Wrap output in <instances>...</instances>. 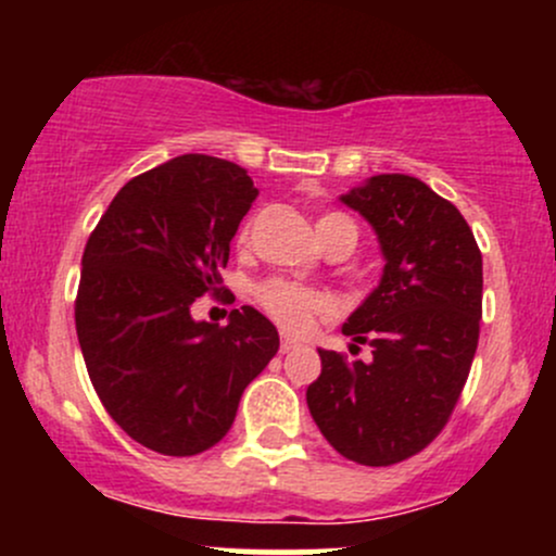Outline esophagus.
Returning <instances> with one entry per match:
<instances>
[{"mask_svg": "<svg viewBox=\"0 0 556 556\" xmlns=\"http://www.w3.org/2000/svg\"><path fill=\"white\" fill-rule=\"evenodd\" d=\"M295 348H300V342L290 340V337H285L282 344H279V353H290V350H295Z\"/></svg>", "mask_w": 556, "mask_h": 556, "instance_id": "obj_1", "label": "esophagus"}]
</instances>
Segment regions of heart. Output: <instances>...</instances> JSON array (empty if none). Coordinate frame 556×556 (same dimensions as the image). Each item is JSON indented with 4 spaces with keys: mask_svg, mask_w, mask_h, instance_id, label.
Wrapping results in <instances>:
<instances>
[{
    "mask_svg": "<svg viewBox=\"0 0 556 556\" xmlns=\"http://www.w3.org/2000/svg\"><path fill=\"white\" fill-rule=\"evenodd\" d=\"M334 219H348L342 214H327L318 219L316 227H321L324 222ZM248 225L240 229L238 240H248ZM256 300L261 308L269 314L274 321L279 324L285 331H292V334H303L316 324V318L329 314V300L321 295V292L308 290V287H300L295 282H287V279H269L256 290Z\"/></svg>",
    "mask_w": 556,
    "mask_h": 556,
    "instance_id": "1",
    "label": "heart"
}]
</instances>
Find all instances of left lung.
<instances>
[{"mask_svg": "<svg viewBox=\"0 0 556 556\" xmlns=\"http://www.w3.org/2000/svg\"><path fill=\"white\" fill-rule=\"evenodd\" d=\"M379 238L384 274L344 321L371 361L318 350L321 376L305 400L348 460L394 465L444 429L478 348L483 261L463 214L410 175H376L342 195Z\"/></svg>", "mask_w": 556, "mask_h": 556, "instance_id": "1", "label": "left lung"}]
</instances>
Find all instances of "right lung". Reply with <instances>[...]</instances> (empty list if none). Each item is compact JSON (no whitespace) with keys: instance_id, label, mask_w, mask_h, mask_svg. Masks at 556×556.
<instances>
[{"instance_id":"obj_1","label":"right lung","mask_w":556,"mask_h":556,"mask_svg":"<svg viewBox=\"0 0 556 556\" xmlns=\"http://www.w3.org/2000/svg\"><path fill=\"white\" fill-rule=\"evenodd\" d=\"M256 195L238 164L182 154L132 177L86 242L83 361L114 424L159 455L190 457L225 439L245 387L279 350L251 305L227 327L190 316L198 298L225 290L219 269Z\"/></svg>"}]
</instances>
